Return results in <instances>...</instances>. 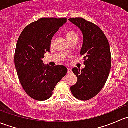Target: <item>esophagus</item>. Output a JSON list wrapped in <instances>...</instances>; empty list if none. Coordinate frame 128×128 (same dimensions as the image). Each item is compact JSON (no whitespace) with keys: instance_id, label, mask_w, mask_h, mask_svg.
Segmentation results:
<instances>
[{"instance_id":"esophagus-1","label":"esophagus","mask_w":128,"mask_h":128,"mask_svg":"<svg viewBox=\"0 0 128 128\" xmlns=\"http://www.w3.org/2000/svg\"><path fill=\"white\" fill-rule=\"evenodd\" d=\"M68 74L72 73V70H71V69H70V68H68Z\"/></svg>"}]
</instances>
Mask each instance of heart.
<instances>
[{"label": "heart", "mask_w": 128, "mask_h": 128, "mask_svg": "<svg viewBox=\"0 0 128 128\" xmlns=\"http://www.w3.org/2000/svg\"><path fill=\"white\" fill-rule=\"evenodd\" d=\"M66 36H67V38H68V40H69V41H71V40H74V39H78V34H77V33H76V32H74V31H69V32H68V33H67L66 34ZM54 41V38H52V42H53Z\"/></svg>", "instance_id": "heart-1"}]
</instances>
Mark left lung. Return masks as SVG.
Returning a JSON list of instances; mask_svg holds the SVG:
<instances>
[{
    "instance_id": "left-lung-1",
    "label": "left lung",
    "mask_w": 128,
    "mask_h": 128,
    "mask_svg": "<svg viewBox=\"0 0 128 128\" xmlns=\"http://www.w3.org/2000/svg\"><path fill=\"white\" fill-rule=\"evenodd\" d=\"M69 20L82 31L84 42L80 51L84 56L82 70L74 68L77 83L70 87L72 95L80 100H88L96 96L105 85L112 66L110 44L103 31L95 24L83 18Z\"/></svg>"
}]
</instances>
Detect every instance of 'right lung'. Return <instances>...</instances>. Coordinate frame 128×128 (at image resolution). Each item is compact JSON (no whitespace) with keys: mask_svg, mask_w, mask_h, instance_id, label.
<instances>
[{"mask_svg":"<svg viewBox=\"0 0 128 128\" xmlns=\"http://www.w3.org/2000/svg\"><path fill=\"white\" fill-rule=\"evenodd\" d=\"M66 22V18H41L27 25L16 42L14 60L19 80L28 96L38 101L50 98L68 72L64 66L51 67L42 60L50 52L52 38Z\"/></svg>","mask_w":128,"mask_h":128,"instance_id":"add662e5","label":"right lung"}]
</instances>
